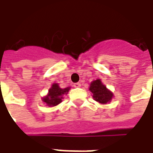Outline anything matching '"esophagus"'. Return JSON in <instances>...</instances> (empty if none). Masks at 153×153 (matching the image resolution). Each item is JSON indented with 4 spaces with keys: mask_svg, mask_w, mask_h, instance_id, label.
<instances>
[{
    "mask_svg": "<svg viewBox=\"0 0 153 153\" xmlns=\"http://www.w3.org/2000/svg\"><path fill=\"white\" fill-rule=\"evenodd\" d=\"M81 83L80 82H77V83H74V85H73V86L75 87V88H79V87H81Z\"/></svg>",
    "mask_w": 153,
    "mask_h": 153,
    "instance_id": "34e87169",
    "label": "esophagus"
}]
</instances>
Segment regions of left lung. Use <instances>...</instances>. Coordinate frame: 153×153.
<instances>
[{
    "mask_svg": "<svg viewBox=\"0 0 153 153\" xmlns=\"http://www.w3.org/2000/svg\"><path fill=\"white\" fill-rule=\"evenodd\" d=\"M89 90L92 92L94 100L102 104H106L111 102L113 97V94L106 89L99 79L94 81L90 84Z\"/></svg>",
    "mask_w": 153,
    "mask_h": 153,
    "instance_id": "1",
    "label": "left lung"
}]
</instances>
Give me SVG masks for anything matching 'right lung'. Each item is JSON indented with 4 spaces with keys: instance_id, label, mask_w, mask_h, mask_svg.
<instances>
[{
    "instance_id": "1",
    "label": "right lung",
    "mask_w": 153,
    "mask_h": 153,
    "mask_svg": "<svg viewBox=\"0 0 153 153\" xmlns=\"http://www.w3.org/2000/svg\"><path fill=\"white\" fill-rule=\"evenodd\" d=\"M70 88L61 89L59 88L58 84H53L51 88L49 89V94L47 97L42 98V101L49 106H55L62 102L63 95L66 94L68 92Z\"/></svg>"
}]
</instances>
